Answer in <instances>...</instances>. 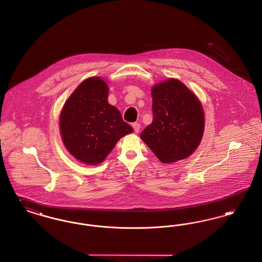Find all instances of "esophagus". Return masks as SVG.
I'll use <instances>...</instances> for the list:
<instances>
[{"instance_id":"esophagus-1","label":"esophagus","mask_w":262,"mask_h":262,"mask_svg":"<svg viewBox=\"0 0 262 262\" xmlns=\"http://www.w3.org/2000/svg\"><path fill=\"white\" fill-rule=\"evenodd\" d=\"M133 127H134V130L135 133H139V129H140V125L138 123H134L133 124Z\"/></svg>"}]
</instances>
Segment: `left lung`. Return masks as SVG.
I'll use <instances>...</instances> for the list:
<instances>
[{
  "mask_svg": "<svg viewBox=\"0 0 262 262\" xmlns=\"http://www.w3.org/2000/svg\"><path fill=\"white\" fill-rule=\"evenodd\" d=\"M151 95L153 121L141 139L163 163L186 159L199 147L204 132L200 100L174 78L154 85Z\"/></svg>",
  "mask_w": 262,
  "mask_h": 262,
  "instance_id": "8db88e82",
  "label": "left lung"
}]
</instances>
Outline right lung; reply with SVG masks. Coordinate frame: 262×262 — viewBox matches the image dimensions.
<instances>
[{"mask_svg": "<svg viewBox=\"0 0 262 262\" xmlns=\"http://www.w3.org/2000/svg\"><path fill=\"white\" fill-rule=\"evenodd\" d=\"M109 88L100 77L82 81L63 105L60 117L62 142L81 162H103L121 137L133 133L120 111L108 103Z\"/></svg>", "mask_w": 262, "mask_h": 262, "instance_id": "obj_1", "label": "right lung"}]
</instances>
